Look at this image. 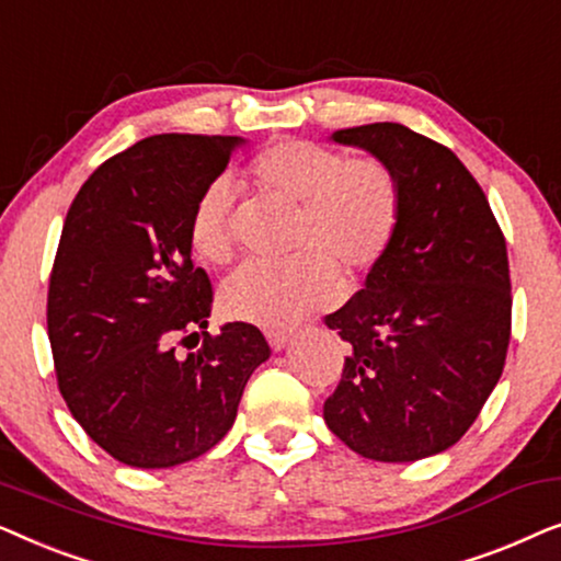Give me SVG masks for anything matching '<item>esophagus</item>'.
Here are the masks:
<instances>
[{
  "label": "esophagus",
  "instance_id": "34e87169",
  "mask_svg": "<svg viewBox=\"0 0 561 561\" xmlns=\"http://www.w3.org/2000/svg\"><path fill=\"white\" fill-rule=\"evenodd\" d=\"M288 342H290L288 329H271V332H267V344H271L273 350H283Z\"/></svg>",
  "mask_w": 561,
  "mask_h": 561
}]
</instances>
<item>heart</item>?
<instances>
[{"label": "heart", "instance_id": "b5f03b06", "mask_svg": "<svg viewBox=\"0 0 561 561\" xmlns=\"http://www.w3.org/2000/svg\"><path fill=\"white\" fill-rule=\"evenodd\" d=\"M242 181L260 196L296 206L286 263H250L221 288L229 317L260 327H288L332 296L336 267L370 273L401 227L403 196L393 168L375 156H350L309 140H280L242 165ZM194 250L211 265L234 257L232 196L225 183L198 194L188 219Z\"/></svg>", "mask_w": 561, "mask_h": 561}]
</instances>
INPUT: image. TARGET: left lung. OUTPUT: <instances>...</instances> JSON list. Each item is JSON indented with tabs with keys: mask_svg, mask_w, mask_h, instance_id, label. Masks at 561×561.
<instances>
[{
	"mask_svg": "<svg viewBox=\"0 0 561 561\" xmlns=\"http://www.w3.org/2000/svg\"><path fill=\"white\" fill-rule=\"evenodd\" d=\"M332 137L393 168L403 214L365 288L324 317L347 342L324 421L357 455L416 462L462 439L503 375L513 306L505 237L447 145L398 122Z\"/></svg>",
	"mask_w": 561,
	"mask_h": 561,
	"instance_id": "obj_1",
	"label": "left lung"
}]
</instances>
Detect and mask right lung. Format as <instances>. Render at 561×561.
<instances>
[{"instance_id": "1", "label": "right lung", "mask_w": 561, "mask_h": 561, "mask_svg": "<svg viewBox=\"0 0 561 561\" xmlns=\"http://www.w3.org/2000/svg\"><path fill=\"white\" fill-rule=\"evenodd\" d=\"M234 145L145 137L104 160L66 214L48 286L53 367L71 416L122 465L156 470L209 451L271 357L244 321L206 332L214 288L191 260V209ZM196 328L203 342L183 356Z\"/></svg>"}]
</instances>
